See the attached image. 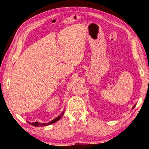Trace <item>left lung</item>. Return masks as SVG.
<instances>
[{
	"instance_id": "1",
	"label": "left lung",
	"mask_w": 149,
	"mask_h": 149,
	"mask_svg": "<svg viewBox=\"0 0 149 149\" xmlns=\"http://www.w3.org/2000/svg\"><path fill=\"white\" fill-rule=\"evenodd\" d=\"M135 106H136V104H135V105L134 106V107H132V109H134V108L135 107Z\"/></svg>"
}]
</instances>
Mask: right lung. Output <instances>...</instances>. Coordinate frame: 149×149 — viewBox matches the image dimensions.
Wrapping results in <instances>:
<instances>
[{
    "instance_id": "1",
    "label": "right lung",
    "mask_w": 149,
    "mask_h": 149,
    "mask_svg": "<svg viewBox=\"0 0 149 149\" xmlns=\"http://www.w3.org/2000/svg\"><path fill=\"white\" fill-rule=\"evenodd\" d=\"M64 111H65V110H64V111H63L62 113H61L60 115H59V116H57V117L56 118L53 119L52 120L49 121V122H48V123H39V122L32 123H31L30 122H28V123H29L31 124V125L35 126V127H45V126L49 125L54 123H56V122H57V121L59 120H60V119L61 118H62L63 115H64Z\"/></svg>"
}]
</instances>
